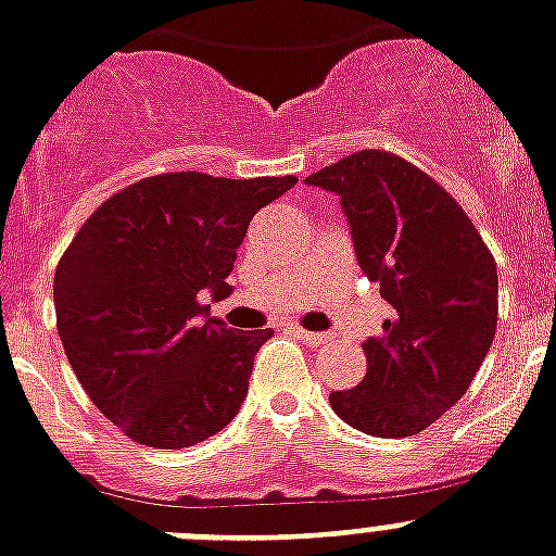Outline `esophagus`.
Returning <instances> with one entry per match:
<instances>
[{"label":"esophagus","instance_id":"esophagus-1","mask_svg":"<svg viewBox=\"0 0 556 556\" xmlns=\"http://www.w3.org/2000/svg\"><path fill=\"white\" fill-rule=\"evenodd\" d=\"M293 333H296L305 345H311V349H325V345H331V333L305 331V328H293Z\"/></svg>","mask_w":556,"mask_h":556}]
</instances>
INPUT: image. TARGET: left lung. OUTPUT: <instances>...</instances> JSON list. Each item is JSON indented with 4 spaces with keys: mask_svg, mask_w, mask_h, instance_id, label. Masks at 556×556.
<instances>
[{
    "mask_svg": "<svg viewBox=\"0 0 556 556\" xmlns=\"http://www.w3.org/2000/svg\"><path fill=\"white\" fill-rule=\"evenodd\" d=\"M340 197L354 254L391 317L363 342L368 371L333 391L365 434L410 437L466 394L497 331V263L445 188L386 151H356L305 179Z\"/></svg>",
    "mask_w": 556,
    "mask_h": 556,
    "instance_id": "left-lung-1",
    "label": "left lung"
}]
</instances>
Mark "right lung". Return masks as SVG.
<instances>
[{
    "label": "right lung",
    "instance_id": "add662e5",
    "mask_svg": "<svg viewBox=\"0 0 556 556\" xmlns=\"http://www.w3.org/2000/svg\"><path fill=\"white\" fill-rule=\"evenodd\" d=\"M293 185L296 176H148L79 228L53 277L56 328L90 403L125 437L188 448L237 417L274 331L239 333L202 300L233 291L248 223Z\"/></svg>",
    "mask_w": 556,
    "mask_h": 556
}]
</instances>
